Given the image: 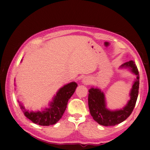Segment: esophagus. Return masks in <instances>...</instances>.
Segmentation results:
<instances>
[{
  "label": "esophagus",
  "instance_id": "esophagus-1",
  "mask_svg": "<svg viewBox=\"0 0 150 150\" xmlns=\"http://www.w3.org/2000/svg\"><path fill=\"white\" fill-rule=\"evenodd\" d=\"M89 83H90V81H88V79H84L83 80V83L84 84H89Z\"/></svg>",
  "mask_w": 150,
  "mask_h": 150
}]
</instances>
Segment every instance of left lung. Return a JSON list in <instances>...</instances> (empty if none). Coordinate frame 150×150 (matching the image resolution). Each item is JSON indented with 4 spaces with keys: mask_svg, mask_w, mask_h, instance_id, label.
<instances>
[{
    "mask_svg": "<svg viewBox=\"0 0 150 150\" xmlns=\"http://www.w3.org/2000/svg\"><path fill=\"white\" fill-rule=\"evenodd\" d=\"M121 68H129L137 76L132 89L130 92V99L126 105L120 110L111 111L106 108L105 97L103 92L98 88H91L89 89L88 106L91 115L98 124L112 126L124 121L130 116L133 111L137 101L139 92V76L137 65L133 61L126 62L120 66Z\"/></svg>",
    "mask_w": 150,
    "mask_h": 150,
    "instance_id": "8db88e82",
    "label": "left lung"
}]
</instances>
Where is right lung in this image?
Returning <instances> with one entry per match:
<instances>
[{"mask_svg":"<svg viewBox=\"0 0 150 150\" xmlns=\"http://www.w3.org/2000/svg\"><path fill=\"white\" fill-rule=\"evenodd\" d=\"M78 84L72 82L63 86L58 91L49 108L42 111L33 112L26 111L25 108L20 104L25 116L34 123L40 126H49L56 124L59 120L66 110L69 99L74 94ZM20 103V102L19 101Z\"/></svg>","mask_w":150,"mask_h":150,"instance_id":"obj_1","label":"right lung"}]
</instances>
